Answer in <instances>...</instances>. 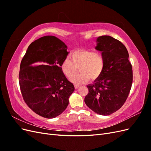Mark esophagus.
Masks as SVG:
<instances>
[{"mask_svg": "<svg viewBox=\"0 0 151 151\" xmlns=\"http://www.w3.org/2000/svg\"><path fill=\"white\" fill-rule=\"evenodd\" d=\"M79 86H80V85H79V84H74V87H75V88H76V89H77V88H78Z\"/></svg>", "mask_w": 151, "mask_h": 151, "instance_id": "1", "label": "esophagus"}]
</instances>
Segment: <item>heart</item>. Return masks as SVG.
<instances>
[{
  "instance_id": "b5f03b06",
  "label": "heart",
  "mask_w": 151,
  "mask_h": 151,
  "mask_svg": "<svg viewBox=\"0 0 151 151\" xmlns=\"http://www.w3.org/2000/svg\"><path fill=\"white\" fill-rule=\"evenodd\" d=\"M70 58H65L61 63V70L68 78H72L79 70L80 73L72 80L74 83L94 81L101 75L105 58L102 53L92 50H77L72 52Z\"/></svg>"
}]
</instances>
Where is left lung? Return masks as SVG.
Here are the masks:
<instances>
[{"label": "left lung", "mask_w": 151, "mask_h": 151, "mask_svg": "<svg viewBox=\"0 0 151 151\" xmlns=\"http://www.w3.org/2000/svg\"><path fill=\"white\" fill-rule=\"evenodd\" d=\"M96 49L102 52L105 64L101 75L87 86L89 93L84 102L101 115L118 110L129 96L133 81V71L125 45L110 36H99Z\"/></svg>", "instance_id": "left-lung-1"}]
</instances>
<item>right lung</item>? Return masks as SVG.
Listing matches in <instances>:
<instances>
[{"label":"right lung","instance_id":"right-lung-1","mask_svg":"<svg viewBox=\"0 0 151 151\" xmlns=\"http://www.w3.org/2000/svg\"><path fill=\"white\" fill-rule=\"evenodd\" d=\"M67 55L62 41L45 36L32 42L22 59L19 73L21 94L28 107L41 116L55 118L68 106L75 88L60 68Z\"/></svg>","mask_w":151,"mask_h":151}]
</instances>
